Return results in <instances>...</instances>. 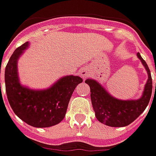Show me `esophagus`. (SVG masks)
I'll return each mask as SVG.
<instances>
[{
    "instance_id": "obj_1",
    "label": "esophagus",
    "mask_w": 156,
    "mask_h": 156,
    "mask_svg": "<svg viewBox=\"0 0 156 156\" xmlns=\"http://www.w3.org/2000/svg\"><path fill=\"white\" fill-rule=\"evenodd\" d=\"M80 76L82 77V78H85L87 76H89V74H90V72H89V70L87 69V68H83V69L80 70Z\"/></svg>"
}]
</instances>
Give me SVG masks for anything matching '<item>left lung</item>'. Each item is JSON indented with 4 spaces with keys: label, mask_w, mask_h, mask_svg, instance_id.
<instances>
[{
    "label": "left lung",
    "mask_w": 156,
    "mask_h": 156,
    "mask_svg": "<svg viewBox=\"0 0 156 156\" xmlns=\"http://www.w3.org/2000/svg\"><path fill=\"white\" fill-rule=\"evenodd\" d=\"M148 73V80L143 96L137 100L122 101L114 98L96 80L88 78L85 83L90 88V99L96 119L101 123L112 127L130 125L140 115L149 104L152 94V78L150 70L140 54H136ZM156 73V70H155ZM156 90V83H155Z\"/></svg>",
    "instance_id": "8db88e82"
}]
</instances>
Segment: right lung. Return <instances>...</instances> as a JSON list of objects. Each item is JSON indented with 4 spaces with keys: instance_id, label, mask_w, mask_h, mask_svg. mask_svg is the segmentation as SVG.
Wrapping results in <instances>:
<instances>
[{
    "instance_id": "1",
    "label": "right lung",
    "mask_w": 156,
    "mask_h": 156,
    "mask_svg": "<svg viewBox=\"0 0 156 156\" xmlns=\"http://www.w3.org/2000/svg\"><path fill=\"white\" fill-rule=\"evenodd\" d=\"M29 46L25 42L17 48L5 69V84L7 99L14 114L34 127L53 126L64 119L67 106L78 83V76H66L54 85L42 90H34L20 84L18 76V59ZM1 88V83H0Z\"/></svg>"
}]
</instances>
